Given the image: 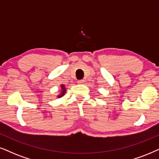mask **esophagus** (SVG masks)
Returning a JSON list of instances; mask_svg holds the SVG:
<instances>
[{
  "label": "esophagus",
  "mask_w": 159,
  "mask_h": 159,
  "mask_svg": "<svg viewBox=\"0 0 159 159\" xmlns=\"http://www.w3.org/2000/svg\"><path fill=\"white\" fill-rule=\"evenodd\" d=\"M78 84H84V80H79V81H78Z\"/></svg>",
  "instance_id": "obj_1"
}]
</instances>
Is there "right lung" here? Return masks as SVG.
<instances>
[{
	"label": "right lung",
	"instance_id": "right-lung-1",
	"mask_svg": "<svg viewBox=\"0 0 159 159\" xmlns=\"http://www.w3.org/2000/svg\"><path fill=\"white\" fill-rule=\"evenodd\" d=\"M61 94H59V95L57 96L58 98H61L62 96H63L64 94H65V92H66V88L65 87V85H63V84H61Z\"/></svg>",
	"mask_w": 159,
	"mask_h": 159
}]
</instances>
